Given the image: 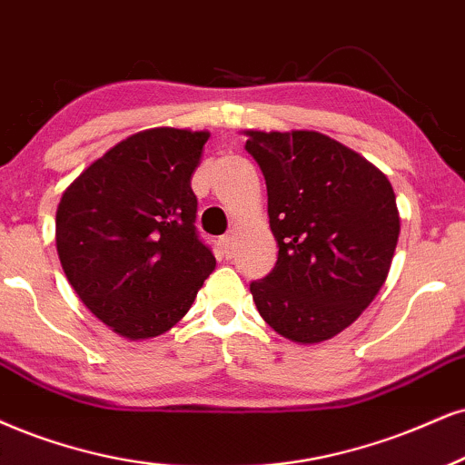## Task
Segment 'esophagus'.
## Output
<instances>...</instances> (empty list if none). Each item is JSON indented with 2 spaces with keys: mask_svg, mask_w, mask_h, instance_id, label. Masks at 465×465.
Masks as SVG:
<instances>
[{
  "mask_svg": "<svg viewBox=\"0 0 465 465\" xmlns=\"http://www.w3.org/2000/svg\"><path fill=\"white\" fill-rule=\"evenodd\" d=\"M220 245H222V250L226 252V254H232V248H234V234H232V232L223 234V237L220 239Z\"/></svg>",
  "mask_w": 465,
  "mask_h": 465,
  "instance_id": "esophagus-1",
  "label": "esophagus"
}]
</instances>
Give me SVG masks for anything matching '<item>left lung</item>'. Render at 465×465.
<instances>
[{"mask_svg": "<svg viewBox=\"0 0 465 465\" xmlns=\"http://www.w3.org/2000/svg\"><path fill=\"white\" fill-rule=\"evenodd\" d=\"M267 185L278 242L272 273L250 284L261 317L300 345L341 334L391 272L401 220L391 181L317 131H245Z\"/></svg>", "mask_w": 465, "mask_h": 465, "instance_id": "8db88e82", "label": "left lung"}]
</instances>
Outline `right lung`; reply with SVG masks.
<instances>
[{"instance_id":"1","label":"right lung","mask_w":465,"mask_h":465,"mask_svg":"<svg viewBox=\"0 0 465 465\" xmlns=\"http://www.w3.org/2000/svg\"><path fill=\"white\" fill-rule=\"evenodd\" d=\"M209 131L129 135L62 193L55 245L68 282L96 319L146 341L185 317L215 256L198 237L192 174Z\"/></svg>"}]
</instances>
